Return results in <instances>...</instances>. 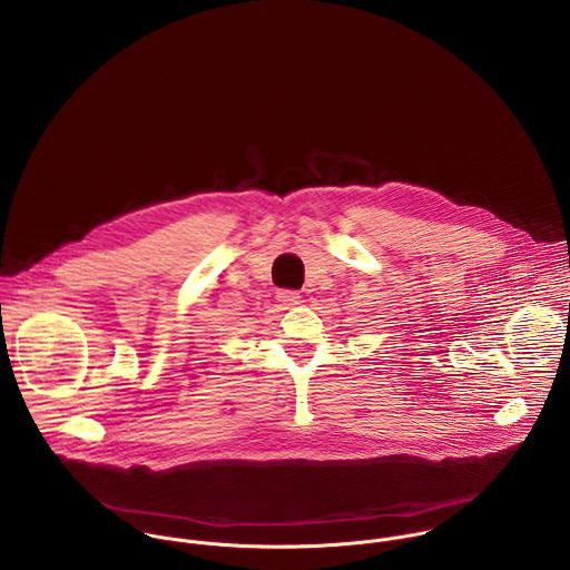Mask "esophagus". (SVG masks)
<instances>
[{
    "label": "esophagus",
    "mask_w": 570,
    "mask_h": 570,
    "mask_svg": "<svg viewBox=\"0 0 570 570\" xmlns=\"http://www.w3.org/2000/svg\"><path fill=\"white\" fill-rule=\"evenodd\" d=\"M276 298H278V303H281L283 307H294V305L301 303V294H298V292H292V289H281V292L276 294Z\"/></svg>",
    "instance_id": "obj_1"
}]
</instances>
